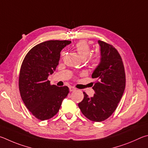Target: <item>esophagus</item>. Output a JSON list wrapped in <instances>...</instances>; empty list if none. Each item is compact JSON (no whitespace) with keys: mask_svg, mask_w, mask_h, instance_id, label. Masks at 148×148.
Returning a JSON list of instances; mask_svg holds the SVG:
<instances>
[{"mask_svg":"<svg viewBox=\"0 0 148 148\" xmlns=\"http://www.w3.org/2000/svg\"><path fill=\"white\" fill-rule=\"evenodd\" d=\"M69 91L70 92H73V91H75L76 88L73 86H69Z\"/></svg>","mask_w":148,"mask_h":148,"instance_id":"esophagus-1","label":"esophagus"}]
</instances>
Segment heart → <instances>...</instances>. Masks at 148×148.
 Listing matches in <instances>:
<instances>
[{
  "label": "heart",
  "instance_id": "obj_1",
  "mask_svg": "<svg viewBox=\"0 0 148 148\" xmlns=\"http://www.w3.org/2000/svg\"><path fill=\"white\" fill-rule=\"evenodd\" d=\"M75 49L79 56L82 60L87 58V57L91 53V48H90L88 43L84 40L80 41L76 44ZM90 60L93 64H97L99 61V57L97 54H95L90 58Z\"/></svg>",
  "mask_w": 148,
  "mask_h": 148
}]
</instances>
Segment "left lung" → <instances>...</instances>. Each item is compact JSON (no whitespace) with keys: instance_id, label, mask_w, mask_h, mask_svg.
Instances as JSON below:
<instances>
[{"instance_id":"obj_1","label":"left lung","mask_w":148,"mask_h":148,"mask_svg":"<svg viewBox=\"0 0 148 148\" xmlns=\"http://www.w3.org/2000/svg\"><path fill=\"white\" fill-rule=\"evenodd\" d=\"M100 46V62L93 72L96 79L92 88L95 94L89 97L83 92L84 99L78 106L82 113L94 121H102L112 114L123 94L125 73L120 54L112 45L98 41Z\"/></svg>"}]
</instances>
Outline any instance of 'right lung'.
<instances>
[{
  "mask_svg": "<svg viewBox=\"0 0 148 148\" xmlns=\"http://www.w3.org/2000/svg\"><path fill=\"white\" fill-rule=\"evenodd\" d=\"M71 43L67 40L44 41L31 49L23 60L19 78L21 97L38 120H49L56 115L69 94L68 87L51 85L47 79L58 65L61 51Z\"/></svg>",
  "mask_w": 148,
  "mask_h": 148,
  "instance_id": "right-lung-1",
  "label": "right lung"
}]
</instances>
